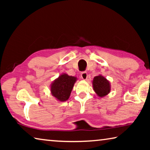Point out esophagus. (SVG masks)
Segmentation results:
<instances>
[{
  "label": "esophagus",
  "mask_w": 150,
  "mask_h": 150,
  "mask_svg": "<svg viewBox=\"0 0 150 150\" xmlns=\"http://www.w3.org/2000/svg\"><path fill=\"white\" fill-rule=\"evenodd\" d=\"M81 78L83 79H87V77H88V74H87V72L86 71H83L82 73H81Z\"/></svg>",
  "instance_id": "obj_1"
}]
</instances>
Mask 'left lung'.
<instances>
[{
	"label": "left lung",
	"instance_id": "8db88e82",
	"mask_svg": "<svg viewBox=\"0 0 150 150\" xmlns=\"http://www.w3.org/2000/svg\"><path fill=\"white\" fill-rule=\"evenodd\" d=\"M93 85L94 91L100 97L108 95L110 91V83L106 79L101 75L95 77L93 81Z\"/></svg>",
	"mask_w": 150,
	"mask_h": 150
}]
</instances>
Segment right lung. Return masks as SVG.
Returning <instances> with one entry per match:
<instances>
[{
	"label": "right lung",
	"instance_id": "add662e5",
	"mask_svg": "<svg viewBox=\"0 0 150 150\" xmlns=\"http://www.w3.org/2000/svg\"><path fill=\"white\" fill-rule=\"evenodd\" d=\"M77 78L67 74L60 75L51 86V92L58 100L65 101L69 98Z\"/></svg>",
	"mask_w": 150,
	"mask_h": 150
}]
</instances>
